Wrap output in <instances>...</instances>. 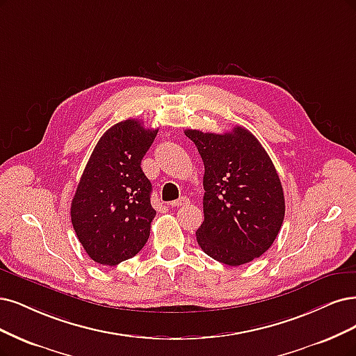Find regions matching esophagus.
I'll use <instances>...</instances> for the list:
<instances>
[{
    "mask_svg": "<svg viewBox=\"0 0 356 356\" xmlns=\"http://www.w3.org/2000/svg\"><path fill=\"white\" fill-rule=\"evenodd\" d=\"M187 203H188V199H187V197H179L178 200L170 202L169 206H170V207H179V206H184V204H187Z\"/></svg>",
    "mask_w": 356,
    "mask_h": 356,
    "instance_id": "obj_1",
    "label": "esophagus"
}]
</instances>
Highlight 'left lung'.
<instances>
[{
	"instance_id": "1",
	"label": "left lung",
	"mask_w": 356,
	"mask_h": 356,
	"mask_svg": "<svg viewBox=\"0 0 356 356\" xmlns=\"http://www.w3.org/2000/svg\"><path fill=\"white\" fill-rule=\"evenodd\" d=\"M204 163V220L195 232L206 254L238 266L264 254L284 219L275 166L246 128L213 134L186 129Z\"/></svg>"
}]
</instances>
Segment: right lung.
<instances>
[{
	"instance_id": "add662e5",
	"label": "right lung",
	"mask_w": 356,
	"mask_h": 356,
	"mask_svg": "<svg viewBox=\"0 0 356 356\" xmlns=\"http://www.w3.org/2000/svg\"><path fill=\"white\" fill-rule=\"evenodd\" d=\"M157 131L137 119L119 122L103 134L83 169L70 216L82 248L97 264L115 266L131 259L150 237L156 211L141 161Z\"/></svg>"
}]
</instances>
